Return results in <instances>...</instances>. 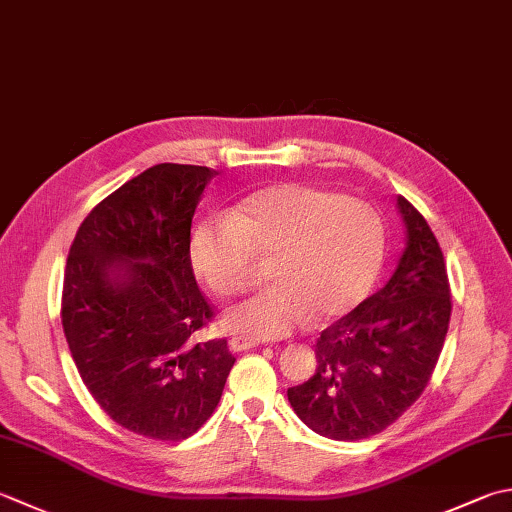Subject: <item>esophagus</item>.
Returning <instances> with one entry per match:
<instances>
[{
  "instance_id": "obj_1",
  "label": "esophagus",
  "mask_w": 512,
  "mask_h": 512,
  "mask_svg": "<svg viewBox=\"0 0 512 512\" xmlns=\"http://www.w3.org/2000/svg\"><path fill=\"white\" fill-rule=\"evenodd\" d=\"M255 346H259V339L246 337V335H233L228 339V348L233 350V353H242V350H250Z\"/></svg>"
}]
</instances>
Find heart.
<instances>
[{"instance_id": "heart-1", "label": "heart", "mask_w": 512, "mask_h": 512, "mask_svg": "<svg viewBox=\"0 0 512 512\" xmlns=\"http://www.w3.org/2000/svg\"><path fill=\"white\" fill-rule=\"evenodd\" d=\"M273 255L270 286L230 306L233 333L273 339L315 319L328 324L370 295L386 259V226L377 210L337 190L279 182L237 202L230 215L199 219L190 259L217 295L248 286L253 257Z\"/></svg>"}]
</instances>
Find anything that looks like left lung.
Wrapping results in <instances>:
<instances>
[{
  "label": "left lung",
  "mask_w": 512,
  "mask_h": 512,
  "mask_svg": "<svg viewBox=\"0 0 512 512\" xmlns=\"http://www.w3.org/2000/svg\"><path fill=\"white\" fill-rule=\"evenodd\" d=\"M397 208L406 248L393 277L355 310L322 330L317 368L288 388L297 417L337 442L382 433L430 382L450 322L444 253L424 215L404 197Z\"/></svg>",
  "instance_id": "8db88e82"
}]
</instances>
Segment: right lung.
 Instances as JSON below:
<instances>
[{
    "label": "right lung",
    "instance_id": "right-lung-1",
    "mask_svg": "<svg viewBox=\"0 0 512 512\" xmlns=\"http://www.w3.org/2000/svg\"><path fill=\"white\" fill-rule=\"evenodd\" d=\"M206 166L157 164L102 199L70 246L62 326L88 393L130 433L182 442L213 415L235 357L190 266Z\"/></svg>",
    "mask_w": 512,
    "mask_h": 512
}]
</instances>
